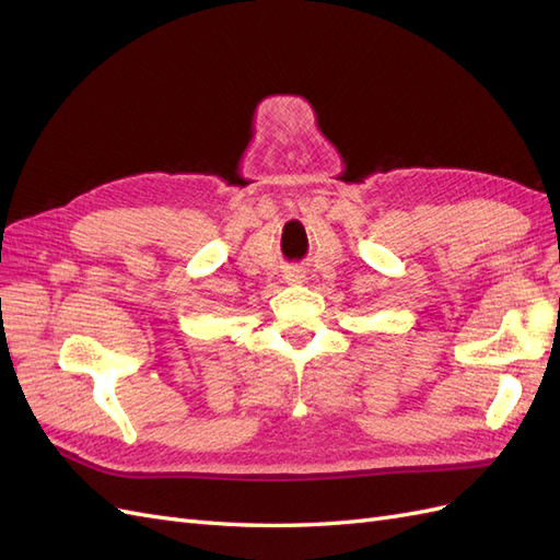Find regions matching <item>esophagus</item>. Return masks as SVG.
Instances as JSON below:
<instances>
[{"mask_svg":"<svg viewBox=\"0 0 560 560\" xmlns=\"http://www.w3.org/2000/svg\"><path fill=\"white\" fill-rule=\"evenodd\" d=\"M287 280H290V282H299V280H301V276H299V270H296V268H292V270H287Z\"/></svg>","mask_w":560,"mask_h":560,"instance_id":"esophagus-1","label":"esophagus"}]
</instances>
